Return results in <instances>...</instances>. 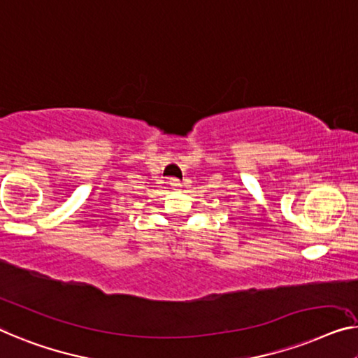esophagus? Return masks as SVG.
I'll list each match as a JSON object with an SVG mask.
<instances>
[{
	"label": "esophagus",
	"mask_w": 358,
	"mask_h": 358,
	"mask_svg": "<svg viewBox=\"0 0 358 358\" xmlns=\"http://www.w3.org/2000/svg\"><path fill=\"white\" fill-rule=\"evenodd\" d=\"M169 185H170V188H172V189H178L180 186H181L178 178H170V180H169Z\"/></svg>",
	"instance_id": "obj_1"
}]
</instances>
